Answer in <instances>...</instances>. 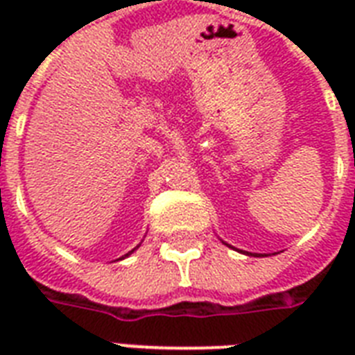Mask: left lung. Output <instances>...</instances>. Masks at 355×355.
I'll return each mask as SVG.
<instances>
[{"label": "left lung", "mask_w": 355, "mask_h": 355, "mask_svg": "<svg viewBox=\"0 0 355 355\" xmlns=\"http://www.w3.org/2000/svg\"><path fill=\"white\" fill-rule=\"evenodd\" d=\"M228 247H230V245H228ZM245 254H248V252H245ZM250 256H252V254H250ZM254 256H258V254H254Z\"/></svg>", "instance_id": "obj_1"}]
</instances>
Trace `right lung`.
I'll list each match as a JSON object with an SVG mask.
<instances>
[{"label": "right lung", "instance_id": "right-lung-1", "mask_svg": "<svg viewBox=\"0 0 355 355\" xmlns=\"http://www.w3.org/2000/svg\"><path fill=\"white\" fill-rule=\"evenodd\" d=\"M136 248H138V247H136ZM136 248H132V250H130V252H128V254H132V252H134V250H136ZM128 254H125V258H127Z\"/></svg>", "mask_w": 355, "mask_h": 355}]
</instances>
